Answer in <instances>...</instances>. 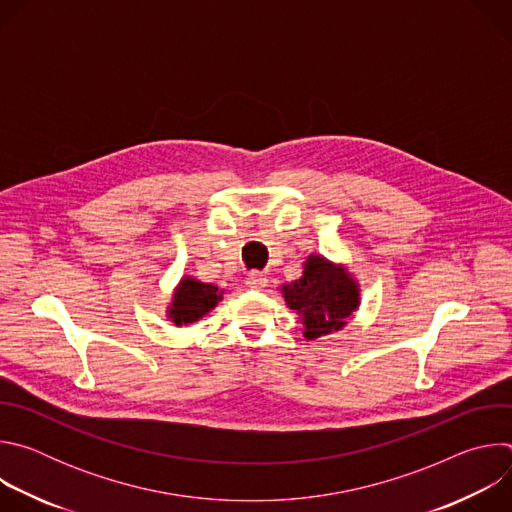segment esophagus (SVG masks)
Wrapping results in <instances>:
<instances>
[{"instance_id":"obj_1","label":"esophagus","mask_w":512,"mask_h":512,"mask_svg":"<svg viewBox=\"0 0 512 512\" xmlns=\"http://www.w3.org/2000/svg\"><path fill=\"white\" fill-rule=\"evenodd\" d=\"M247 285H249L251 289H261V287L267 285V275H265L263 271H251V273L247 275Z\"/></svg>"}]
</instances>
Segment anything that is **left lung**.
I'll list each match as a JSON object with an SVG mask.
<instances>
[{"label":"left lung","instance_id":"8db88e82","mask_svg":"<svg viewBox=\"0 0 512 512\" xmlns=\"http://www.w3.org/2000/svg\"><path fill=\"white\" fill-rule=\"evenodd\" d=\"M281 294L285 304L302 316L306 340L344 328L346 318L360 304L356 279L320 255H310L304 275L281 285Z\"/></svg>","mask_w":512,"mask_h":512}]
</instances>
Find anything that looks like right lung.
I'll return each instance as SVG.
<instances>
[{"instance_id":"add662e5","label":"right lung","mask_w":512,"mask_h":512,"mask_svg":"<svg viewBox=\"0 0 512 512\" xmlns=\"http://www.w3.org/2000/svg\"><path fill=\"white\" fill-rule=\"evenodd\" d=\"M223 300V289H218L212 283H202L194 277H184L176 291L172 304L168 308V318L176 324H192L206 316L216 304Z\"/></svg>"}]
</instances>
